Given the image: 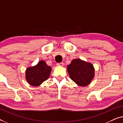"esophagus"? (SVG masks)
Wrapping results in <instances>:
<instances>
[{
	"instance_id": "obj_1",
	"label": "esophagus",
	"mask_w": 123,
	"mask_h": 123,
	"mask_svg": "<svg viewBox=\"0 0 123 123\" xmlns=\"http://www.w3.org/2000/svg\"><path fill=\"white\" fill-rule=\"evenodd\" d=\"M57 65V66H63L64 65V63L63 62H60V63H58Z\"/></svg>"
}]
</instances>
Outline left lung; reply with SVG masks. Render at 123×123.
Instances as JSON below:
<instances>
[{"label": "left lung", "instance_id": "obj_1", "mask_svg": "<svg viewBox=\"0 0 123 123\" xmlns=\"http://www.w3.org/2000/svg\"><path fill=\"white\" fill-rule=\"evenodd\" d=\"M70 78L79 86L89 85L94 77V68L92 65L80 59L72 60L67 66Z\"/></svg>", "mask_w": 123, "mask_h": 123}]
</instances>
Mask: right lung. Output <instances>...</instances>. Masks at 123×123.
Here are the masks:
<instances>
[{
  "label": "right lung",
  "mask_w": 123,
  "mask_h": 123,
  "mask_svg": "<svg viewBox=\"0 0 123 123\" xmlns=\"http://www.w3.org/2000/svg\"><path fill=\"white\" fill-rule=\"evenodd\" d=\"M51 72V67L44 61H39L35 66L27 69L26 80L31 85L37 86L47 80Z\"/></svg>",
  "instance_id": "add662e5"
}]
</instances>
